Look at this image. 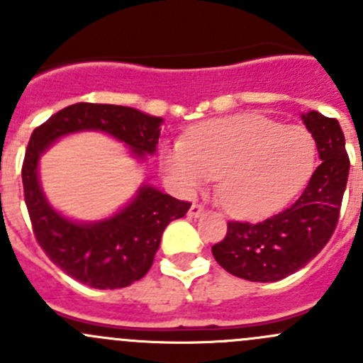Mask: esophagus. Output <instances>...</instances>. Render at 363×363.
<instances>
[{"mask_svg":"<svg viewBox=\"0 0 363 363\" xmlns=\"http://www.w3.org/2000/svg\"><path fill=\"white\" fill-rule=\"evenodd\" d=\"M203 211H205L203 205H200V203H193L191 207H189V216H193V218H199V216L202 214Z\"/></svg>","mask_w":363,"mask_h":363,"instance_id":"34e87169","label":"esophagus"}]
</instances>
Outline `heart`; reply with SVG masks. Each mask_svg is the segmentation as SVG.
I'll return each instance as SVG.
<instances>
[{
	"label": "heart",
	"mask_w": 363,
	"mask_h": 363,
	"mask_svg": "<svg viewBox=\"0 0 363 363\" xmlns=\"http://www.w3.org/2000/svg\"><path fill=\"white\" fill-rule=\"evenodd\" d=\"M161 168L191 193L219 175L223 207L237 218H265L303 188L316 167V142L302 126L255 112L196 124L184 140L164 142Z\"/></svg>",
	"instance_id": "b5f03b06"
}]
</instances>
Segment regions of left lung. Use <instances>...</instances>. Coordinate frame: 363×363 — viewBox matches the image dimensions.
Masks as SVG:
<instances>
[{
	"label": "left lung",
	"instance_id": "1",
	"mask_svg": "<svg viewBox=\"0 0 363 363\" xmlns=\"http://www.w3.org/2000/svg\"><path fill=\"white\" fill-rule=\"evenodd\" d=\"M321 164L295 203L262 223L228 221L221 242L212 246L216 262L237 277L270 283L306 267L330 240L339 221L350 172L344 133L337 119L311 111L302 116Z\"/></svg>",
	"mask_w": 363,
	"mask_h": 363
}]
</instances>
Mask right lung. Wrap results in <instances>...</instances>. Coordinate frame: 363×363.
<instances>
[{
  "instance_id": "obj_1",
  "label": "right lung",
  "mask_w": 363,
  "mask_h": 363,
  "mask_svg": "<svg viewBox=\"0 0 363 363\" xmlns=\"http://www.w3.org/2000/svg\"><path fill=\"white\" fill-rule=\"evenodd\" d=\"M163 119L131 107L75 104L50 116L33 131L23 163L24 200L33 233L43 252L63 272L98 290H116L142 279L151 269L167 225L182 218L189 202L151 186L105 221L73 223L57 214L38 181L40 155L63 135L100 130L124 142L137 156L155 155Z\"/></svg>"
}]
</instances>
